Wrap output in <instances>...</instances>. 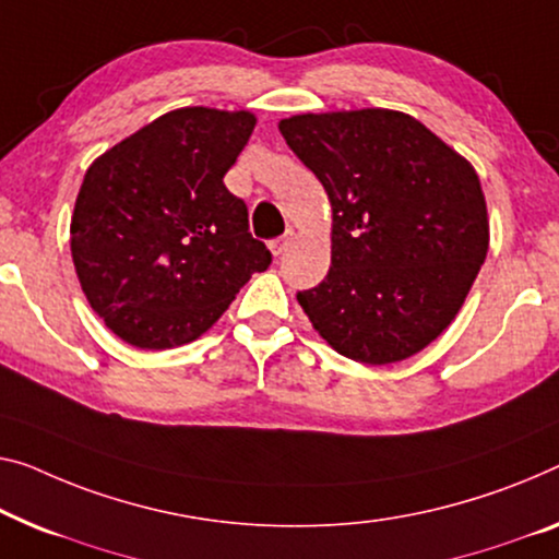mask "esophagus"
Wrapping results in <instances>:
<instances>
[{
  "label": "esophagus",
  "mask_w": 559,
  "mask_h": 559,
  "mask_svg": "<svg viewBox=\"0 0 559 559\" xmlns=\"http://www.w3.org/2000/svg\"><path fill=\"white\" fill-rule=\"evenodd\" d=\"M294 236H296V233L288 228L286 233H283V236H281V238H276V240H273V243H271V248H273V253H276V255H283V253H286V251H288V248H290V243H294Z\"/></svg>",
  "instance_id": "34e87169"
}]
</instances>
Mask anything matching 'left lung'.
I'll use <instances>...</instances> for the list:
<instances>
[{"label":"left lung","mask_w":559,"mask_h":559,"mask_svg":"<svg viewBox=\"0 0 559 559\" xmlns=\"http://www.w3.org/2000/svg\"><path fill=\"white\" fill-rule=\"evenodd\" d=\"M278 130L333 211L331 269L298 304L348 359H409L452 323L487 258L477 173L394 110L294 115Z\"/></svg>","instance_id":"1"}]
</instances>
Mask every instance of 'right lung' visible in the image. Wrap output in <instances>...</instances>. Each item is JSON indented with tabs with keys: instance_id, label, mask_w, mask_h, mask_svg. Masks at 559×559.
<instances>
[{
	"instance_id": "obj_1",
	"label": "right lung",
	"mask_w": 559,
	"mask_h": 559,
	"mask_svg": "<svg viewBox=\"0 0 559 559\" xmlns=\"http://www.w3.org/2000/svg\"><path fill=\"white\" fill-rule=\"evenodd\" d=\"M253 128L246 110L182 107L90 165L72 261L90 306L128 344H190L271 265L246 203L223 182Z\"/></svg>"
}]
</instances>
